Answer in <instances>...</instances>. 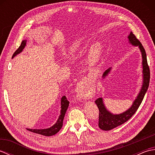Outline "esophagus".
<instances>
[{
  "mask_svg": "<svg viewBox=\"0 0 155 155\" xmlns=\"http://www.w3.org/2000/svg\"><path fill=\"white\" fill-rule=\"evenodd\" d=\"M76 90H77V97L79 98V99H83V98H84V96H83V93H82V92L81 91V90H80V88H79V86H77V88H76Z\"/></svg>",
  "mask_w": 155,
  "mask_h": 155,
  "instance_id": "34e87169",
  "label": "esophagus"
}]
</instances>
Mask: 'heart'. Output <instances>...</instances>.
Listing matches in <instances>:
<instances>
[{
  "label": "heart",
  "mask_w": 155,
  "mask_h": 155,
  "mask_svg": "<svg viewBox=\"0 0 155 155\" xmlns=\"http://www.w3.org/2000/svg\"><path fill=\"white\" fill-rule=\"evenodd\" d=\"M103 51V45L101 42H95L90 48L89 58L91 61H97Z\"/></svg>",
  "instance_id": "1"
}]
</instances>
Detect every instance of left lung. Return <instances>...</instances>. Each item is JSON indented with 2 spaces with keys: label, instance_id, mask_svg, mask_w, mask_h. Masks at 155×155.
Instances as JSON below:
<instances>
[{
  "label": "left lung",
  "instance_id": "1",
  "mask_svg": "<svg viewBox=\"0 0 155 155\" xmlns=\"http://www.w3.org/2000/svg\"><path fill=\"white\" fill-rule=\"evenodd\" d=\"M128 42L130 43L139 47L140 51L141 52L143 58V85L140 91V93L137 95L135 100L133 102V105L128 110H127L124 113L118 114H113L110 113L103 103V100L102 98H98L95 101V103L97 104V107L99 110V118H98V127L101 129L103 130H110L116 128L118 126L123 124L125 122H127L131 118V117L136 113L138 108L140 105L141 103L144 98V95L147 93L148 88H149V82H150V69L147 63V54L143 46L140 43V42L138 40L132 32H130L129 35L128 36ZM111 68H109L104 71L103 74V78H105L106 76L110 72Z\"/></svg>",
  "mask_w": 155,
  "mask_h": 155
}]
</instances>
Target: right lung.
I'll return each mask as SVG.
<instances>
[{
    "mask_svg": "<svg viewBox=\"0 0 155 155\" xmlns=\"http://www.w3.org/2000/svg\"><path fill=\"white\" fill-rule=\"evenodd\" d=\"M26 42H27V40H24L22 41L21 45H20L18 48L14 52V54H13L12 58H14L16 55L21 53L23 49H24V48L25 47ZM61 114L58 118L57 123H56L53 126H52L50 128H45V129H30V128H27V129L29 131H31L32 133L42 134V135L47 136V137L52 136L54 135V134H57L58 131L61 129V128L62 127V123H63V119H64V115H65L66 112H67V110L69 104V101L67 100V98H66L65 96H63L61 98Z\"/></svg>",
    "mask_w": 155,
    "mask_h": 155,
    "instance_id": "add662e5",
    "label": "right lung"
}]
</instances>
